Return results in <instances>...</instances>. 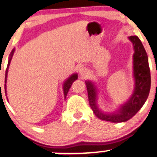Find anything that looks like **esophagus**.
<instances>
[{"label":"esophagus","mask_w":157,"mask_h":157,"mask_svg":"<svg viewBox=\"0 0 157 157\" xmlns=\"http://www.w3.org/2000/svg\"><path fill=\"white\" fill-rule=\"evenodd\" d=\"M78 72H79L80 76H81L82 78H86V76L88 75V73H89V71H88L87 68H85V67H82V68H80L79 71H78Z\"/></svg>","instance_id":"esophagus-1"}]
</instances>
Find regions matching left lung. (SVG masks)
Returning <instances> with one entry per match:
<instances>
[{
	"mask_svg": "<svg viewBox=\"0 0 157 157\" xmlns=\"http://www.w3.org/2000/svg\"><path fill=\"white\" fill-rule=\"evenodd\" d=\"M133 45L134 89L129 99L119 105L114 113H105L98 108L97 104L98 88L95 82L86 81L89 102L92 111L98 119L112 122H123L130 119L143 107L148 98L151 85L148 56L141 41L137 36L128 37Z\"/></svg>",
	"mask_w": 157,
	"mask_h": 157,
	"instance_id": "8db88e82",
	"label": "left lung"
}]
</instances>
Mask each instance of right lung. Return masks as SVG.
Wrapping results in <instances>:
<instances>
[{
	"label": "right lung",
	"mask_w": 157,
	"mask_h": 157,
	"mask_svg": "<svg viewBox=\"0 0 157 157\" xmlns=\"http://www.w3.org/2000/svg\"><path fill=\"white\" fill-rule=\"evenodd\" d=\"M14 51H15V48L13 49L11 51L10 54V56H9V59H8V62H7V69H6V73H5V84H4V89H5V94H6V96H7V72H8V68H9V65L10 64V61L12 59L13 57V55L14 53ZM78 78V74L77 73H74L72 74L71 75H70L69 77L63 83V92H64V96H65V98H66L67 96V94H68V90L69 89L71 88V85L72 83L75 81L76 79ZM1 85V84H0Z\"/></svg>",
	"instance_id": "right-lung-1"
}]
</instances>
